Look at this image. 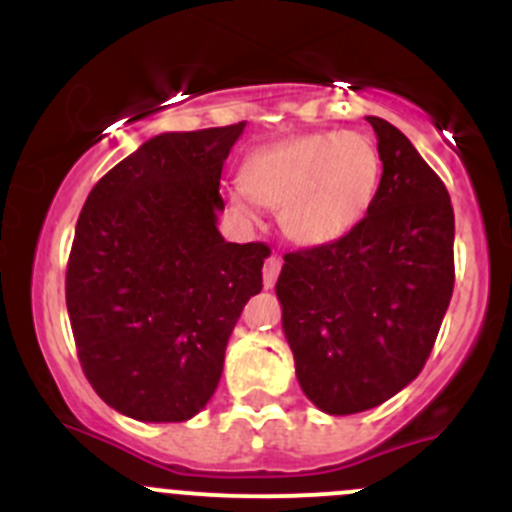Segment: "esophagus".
Segmentation results:
<instances>
[{"label": "esophagus", "mask_w": 512, "mask_h": 512, "mask_svg": "<svg viewBox=\"0 0 512 512\" xmlns=\"http://www.w3.org/2000/svg\"><path fill=\"white\" fill-rule=\"evenodd\" d=\"M280 270H282V260L277 255H272L270 260L265 262V270H262V282H265L267 289L275 287L277 277H280Z\"/></svg>", "instance_id": "esophagus-1"}]
</instances>
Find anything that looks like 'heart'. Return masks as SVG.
Masks as SVG:
<instances>
[{
    "label": "heart",
    "instance_id": "obj_1",
    "mask_svg": "<svg viewBox=\"0 0 512 512\" xmlns=\"http://www.w3.org/2000/svg\"><path fill=\"white\" fill-rule=\"evenodd\" d=\"M379 183L381 153L374 138L356 131L304 133L252 153L230 200L242 215H252L255 203L280 210L289 240L324 247L366 218Z\"/></svg>",
    "mask_w": 512,
    "mask_h": 512
}]
</instances>
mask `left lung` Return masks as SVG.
<instances>
[{
    "mask_svg": "<svg viewBox=\"0 0 512 512\" xmlns=\"http://www.w3.org/2000/svg\"><path fill=\"white\" fill-rule=\"evenodd\" d=\"M379 193L339 242L285 255L277 299L304 396L332 416L384 404L426 364L453 294L446 185L389 121L366 116Z\"/></svg>",
    "mask_w": 512,
    "mask_h": 512,
    "instance_id": "1",
    "label": "left lung"
}]
</instances>
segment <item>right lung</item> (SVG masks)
<instances>
[{"instance_id":"add662e5","label":"right lung","mask_w":512,"mask_h":512,"mask_svg":"<svg viewBox=\"0 0 512 512\" xmlns=\"http://www.w3.org/2000/svg\"><path fill=\"white\" fill-rule=\"evenodd\" d=\"M245 131L160 133L94 185L76 223L66 309L81 369L118 414L188 421L223 376L227 339L262 289V242H225L220 175Z\"/></svg>"}]
</instances>
